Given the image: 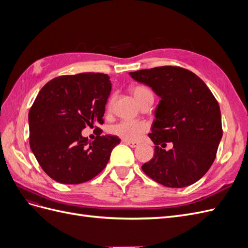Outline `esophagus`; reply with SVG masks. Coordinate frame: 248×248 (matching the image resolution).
Segmentation results:
<instances>
[{
  "label": "esophagus",
  "instance_id": "34e87169",
  "mask_svg": "<svg viewBox=\"0 0 248 248\" xmlns=\"http://www.w3.org/2000/svg\"><path fill=\"white\" fill-rule=\"evenodd\" d=\"M123 141L125 142L127 146H129L131 148H136V147L139 146V144H138L137 141H132V140H123Z\"/></svg>",
  "mask_w": 248,
  "mask_h": 248
}]
</instances>
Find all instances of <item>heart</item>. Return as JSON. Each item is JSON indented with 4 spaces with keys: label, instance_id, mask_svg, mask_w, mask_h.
Returning <instances> with one entry per match:
<instances>
[{
    "label": "heart",
    "instance_id": "obj_1",
    "mask_svg": "<svg viewBox=\"0 0 248 248\" xmlns=\"http://www.w3.org/2000/svg\"><path fill=\"white\" fill-rule=\"evenodd\" d=\"M131 94L137 102L141 104L146 97L152 95L151 91L144 86H134L131 88ZM149 129L148 123L144 121H127L123 120L109 127V132L112 136L118 137L124 140H137L142 133Z\"/></svg>",
    "mask_w": 248,
    "mask_h": 248
}]
</instances>
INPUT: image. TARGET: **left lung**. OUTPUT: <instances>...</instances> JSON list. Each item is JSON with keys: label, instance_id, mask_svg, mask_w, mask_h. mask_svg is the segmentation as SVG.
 Returning a JSON list of instances; mask_svg holds the SVG:
<instances>
[{"label": "left lung", "instance_id": "8db88e82", "mask_svg": "<svg viewBox=\"0 0 248 248\" xmlns=\"http://www.w3.org/2000/svg\"><path fill=\"white\" fill-rule=\"evenodd\" d=\"M160 97L149 138L154 157L141 170L163 186L181 188L204 176L222 137L220 108L210 89L193 72L160 66L129 73ZM171 142L170 150H164Z\"/></svg>", "mask_w": 248, "mask_h": 248}]
</instances>
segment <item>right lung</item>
I'll use <instances>...</instances> for the list:
<instances>
[{"instance_id": "add662e5", "label": "right lung", "mask_w": 248, "mask_h": 248, "mask_svg": "<svg viewBox=\"0 0 248 248\" xmlns=\"http://www.w3.org/2000/svg\"><path fill=\"white\" fill-rule=\"evenodd\" d=\"M109 77L86 72L52 78L37 95L29 111L30 147L42 170L63 184H80L107 167L120 139L100 136L110 94ZM87 125L97 137L90 143L81 136Z\"/></svg>"}]
</instances>
